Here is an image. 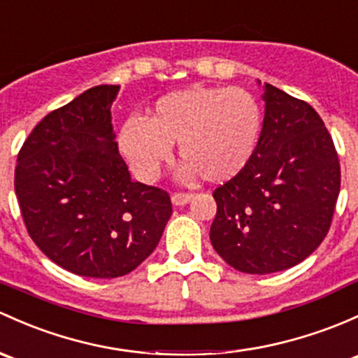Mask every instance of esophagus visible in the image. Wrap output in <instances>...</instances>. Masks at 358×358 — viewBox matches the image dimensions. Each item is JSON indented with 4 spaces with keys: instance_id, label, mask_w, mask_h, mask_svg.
<instances>
[{
    "instance_id": "obj_1",
    "label": "esophagus",
    "mask_w": 358,
    "mask_h": 358,
    "mask_svg": "<svg viewBox=\"0 0 358 358\" xmlns=\"http://www.w3.org/2000/svg\"><path fill=\"white\" fill-rule=\"evenodd\" d=\"M192 199H194V194H190V192H175V194L171 195V202L175 206L189 204Z\"/></svg>"
}]
</instances>
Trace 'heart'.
Returning <instances> with one entry per match:
<instances>
[{"instance_id": "heart-1", "label": "heart", "mask_w": 358, "mask_h": 358, "mask_svg": "<svg viewBox=\"0 0 358 358\" xmlns=\"http://www.w3.org/2000/svg\"><path fill=\"white\" fill-rule=\"evenodd\" d=\"M257 99L242 87H190L161 97L144 120L123 123L120 150L135 175L152 182L178 144L185 176L206 182L233 178L245 166L261 134Z\"/></svg>"}]
</instances>
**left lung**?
<instances>
[{
  "label": "left lung",
  "instance_id": "8db88e82",
  "mask_svg": "<svg viewBox=\"0 0 358 358\" xmlns=\"http://www.w3.org/2000/svg\"><path fill=\"white\" fill-rule=\"evenodd\" d=\"M261 137L242 171L216 187L210 243L231 268H293L328 235L341 171L317 111L274 85L264 89Z\"/></svg>",
  "mask_w": 358,
  "mask_h": 358
}]
</instances>
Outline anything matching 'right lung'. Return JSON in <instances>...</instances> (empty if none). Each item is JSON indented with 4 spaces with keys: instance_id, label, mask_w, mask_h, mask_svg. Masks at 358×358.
I'll return each mask as SVG.
<instances>
[{
    "instance_id": "add662e5",
    "label": "right lung",
    "mask_w": 358,
    "mask_h": 358,
    "mask_svg": "<svg viewBox=\"0 0 358 358\" xmlns=\"http://www.w3.org/2000/svg\"><path fill=\"white\" fill-rule=\"evenodd\" d=\"M118 89L97 85L51 111L17 157L15 194L30 238L78 276L129 274L173 213L168 192L131 182L120 156L110 111Z\"/></svg>"
}]
</instances>
